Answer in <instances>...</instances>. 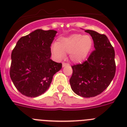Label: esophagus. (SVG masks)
Returning <instances> with one entry per match:
<instances>
[{"instance_id": "34e87169", "label": "esophagus", "mask_w": 127, "mask_h": 127, "mask_svg": "<svg viewBox=\"0 0 127 127\" xmlns=\"http://www.w3.org/2000/svg\"><path fill=\"white\" fill-rule=\"evenodd\" d=\"M68 65H69V64L66 63H64V62L63 63V67H64L66 66H68Z\"/></svg>"}]
</instances>
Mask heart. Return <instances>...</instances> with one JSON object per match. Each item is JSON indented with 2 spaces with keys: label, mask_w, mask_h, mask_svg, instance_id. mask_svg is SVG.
I'll use <instances>...</instances> for the list:
<instances>
[{
  "label": "heart",
  "mask_w": 127,
  "mask_h": 127,
  "mask_svg": "<svg viewBox=\"0 0 127 127\" xmlns=\"http://www.w3.org/2000/svg\"><path fill=\"white\" fill-rule=\"evenodd\" d=\"M93 45L94 41L90 35L74 34L59 38L52 47V52L57 59H63L65 54H69L72 62L79 63L88 57Z\"/></svg>",
  "instance_id": "b5f03b06"
}]
</instances>
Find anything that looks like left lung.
<instances>
[{
    "mask_svg": "<svg viewBox=\"0 0 127 127\" xmlns=\"http://www.w3.org/2000/svg\"><path fill=\"white\" fill-rule=\"evenodd\" d=\"M94 41L95 50L88 60L71 66L73 73L70 79L73 92L84 98L96 96L102 93L114 78L116 73L115 52L105 34L86 30Z\"/></svg>",
    "mask_w": 127,
    "mask_h": 127,
    "instance_id": "left-lung-1",
    "label": "left lung"
}]
</instances>
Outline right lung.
<instances>
[{
    "mask_svg": "<svg viewBox=\"0 0 127 127\" xmlns=\"http://www.w3.org/2000/svg\"><path fill=\"white\" fill-rule=\"evenodd\" d=\"M57 31L37 29L18 41L11 53L9 74L24 95L36 97L48 90L62 64L51 59L50 46Z\"/></svg>",
    "mask_w": 127,
    "mask_h": 127,
    "instance_id": "1",
    "label": "right lung"
}]
</instances>
